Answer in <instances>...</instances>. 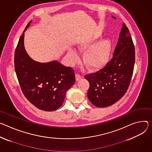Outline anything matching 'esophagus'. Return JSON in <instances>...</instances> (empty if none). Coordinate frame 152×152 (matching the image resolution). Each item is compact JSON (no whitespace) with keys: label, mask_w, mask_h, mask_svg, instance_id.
Listing matches in <instances>:
<instances>
[{"label":"esophagus","mask_w":152,"mask_h":152,"mask_svg":"<svg viewBox=\"0 0 152 152\" xmlns=\"http://www.w3.org/2000/svg\"><path fill=\"white\" fill-rule=\"evenodd\" d=\"M81 76L80 75V74H75V79H76V81H78V80H80L81 78Z\"/></svg>","instance_id":"1"}]
</instances>
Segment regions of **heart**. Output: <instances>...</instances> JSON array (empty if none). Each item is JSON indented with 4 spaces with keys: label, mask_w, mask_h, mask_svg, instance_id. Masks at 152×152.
Masks as SVG:
<instances>
[{
    "label": "heart",
    "mask_w": 152,
    "mask_h": 152,
    "mask_svg": "<svg viewBox=\"0 0 152 152\" xmlns=\"http://www.w3.org/2000/svg\"><path fill=\"white\" fill-rule=\"evenodd\" d=\"M101 37L99 33L91 37L83 38L80 40L77 46L81 52L85 51L83 57V61L89 69L95 71L103 67L109 61L111 50V43L109 40L104 39L91 46L96 40ZM69 62L76 63L79 59L77 53L70 49L67 52Z\"/></svg>",
    "instance_id": "heart-1"
}]
</instances>
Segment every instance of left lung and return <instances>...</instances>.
Returning a JSON list of instances; mask_svg holds the SVG:
<instances>
[{"label": "left lung", "instance_id": "left-lung-1", "mask_svg": "<svg viewBox=\"0 0 152 152\" xmlns=\"http://www.w3.org/2000/svg\"><path fill=\"white\" fill-rule=\"evenodd\" d=\"M134 60L133 42L129 29L123 23L111 60L103 69L85 76L89 83L88 97L94 106L108 107L123 96L130 85Z\"/></svg>", "mask_w": 152, "mask_h": 152}]
</instances>
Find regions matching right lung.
<instances>
[{"label":"right lung","mask_w":152,"mask_h":152,"mask_svg":"<svg viewBox=\"0 0 152 152\" xmlns=\"http://www.w3.org/2000/svg\"><path fill=\"white\" fill-rule=\"evenodd\" d=\"M25 31L14 53V68L20 88L26 99L37 108L56 110L62 105L66 92L75 81L74 69L57 61L42 63L31 59L24 47Z\"/></svg>","instance_id":"add662e5"}]
</instances>
